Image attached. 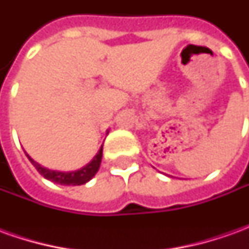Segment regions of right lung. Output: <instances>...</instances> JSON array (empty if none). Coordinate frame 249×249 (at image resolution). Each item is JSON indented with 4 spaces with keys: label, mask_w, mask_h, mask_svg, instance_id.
I'll return each mask as SVG.
<instances>
[{
    "label": "right lung",
    "mask_w": 249,
    "mask_h": 249,
    "mask_svg": "<svg viewBox=\"0 0 249 249\" xmlns=\"http://www.w3.org/2000/svg\"><path fill=\"white\" fill-rule=\"evenodd\" d=\"M28 159L30 160V162L36 167V169L44 176L48 180H51L53 183L61 184V185H81V184L88 183L90 178L97 173L98 168H100V164H101V159H103V146L101 149L98 151V153L94 156L92 161L89 162L88 165H85L81 169L78 171H74V172H58V171H52V169H48V168L41 167L38 162H36L29 155H26Z\"/></svg>",
    "instance_id": "1"
}]
</instances>
